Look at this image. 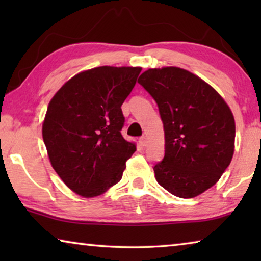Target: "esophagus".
I'll list each match as a JSON object with an SVG mask.
<instances>
[{"label":"esophagus","instance_id":"34e87169","mask_svg":"<svg viewBox=\"0 0 261 261\" xmlns=\"http://www.w3.org/2000/svg\"><path fill=\"white\" fill-rule=\"evenodd\" d=\"M139 144L141 145V146H146V145H147V138H146V137H140V138H139Z\"/></svg>","mask_w":261,"mask_h":261}]
</instances>
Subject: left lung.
<instances>
[{
    "label": "left lung",
    "instance_id": "obj_1",
    "mask_svg": "<svg viewBox=\"0 0 261 261\" xmlns=\"http://www.w3.org/2000/svg\"><path fill=\"white\" fill-rule=\"evenodd\" d=\"M138 83L155 100L165 130V156L153 168L158 183L176 197H197L230 165V108L213 87L180 68L148 69Z\"/></svg>",
    "mask_w": 261,
    "mask_h": 261
}]
</instances>
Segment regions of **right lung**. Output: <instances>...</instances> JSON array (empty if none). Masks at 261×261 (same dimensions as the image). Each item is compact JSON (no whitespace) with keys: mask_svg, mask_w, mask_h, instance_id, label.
I'll return each mask as SVG.
<instances>
[{"mask_svg":"<svg viewBox=\"0 0 261 261\" xmlns=\"http://www.w3.org/2000/svg\"><path fill=\"white\" fill-rule=\"evenodd\" d=\"M141 68L99 67L76 74L53 96L42 138L54 170L69 189L96 197L118 183L136 145L121 134V106Z\"/></svg>","mask_w":261,"mask_h":261,"instance_id":"right-lung-1","label":"right lung"}]
</instances>
